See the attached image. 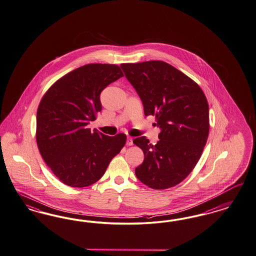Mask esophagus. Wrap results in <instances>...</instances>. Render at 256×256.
<instances>
[{
  "instance_id": "34e87169",
  "label": "esophagus",
  "mask_w": 256,
  "mask_h": 256,
  "mask_svg": "<svg viewBox=\"0 0 256 256\" xmlns=\"http://www.w3.org/2000/svg\"><path fill=\"white\" fill-rule=\"evenodd\" d=\"M126 144H128V146H132L133 140L132 137H128V139H126Z\"/></svg>"
}]
</instances>
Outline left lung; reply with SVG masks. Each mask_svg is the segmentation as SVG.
I'll return each instance as SVG.
<instances>
[{"label":"left lung","instance_id":"obj_1","mask_svg":"<svg viewBox=\"0 0 256 256\" xmlns=\"http://www.w3.org/2000/svg\"><path fill=\"white\" fill-rule=\"evenodd\" d=\"M141 98L144 115H155L159 141L144 136L133 142L144 155L135 175L152 189L178 184L200 159L209 135V106L194 80L160 60L120 65Z\"/></svg>","mask_w":256,"mask_h":256}]
</instances>
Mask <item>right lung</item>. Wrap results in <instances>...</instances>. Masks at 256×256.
Returning <instances> with one entry per match:
<instances>
[{
	"mask_svg": "<svg viewBox=\"0 0 256 256\" xmlns=\"http://www.w3.org/2000/svg\"><path fill=\"white\" fill-rule=\"evenodd\" d=\"M122 76L114 64H87L56 81L42 98L36 112L38 148L64 184H94L123 148L126 134L110 137L87 128L102 110L101 92Z\"/></svg>",
	"mask_w": 256,
	"mask_h": 256,
	"instance_id": "1",
	"label": "right lung"
}]
</instances>
